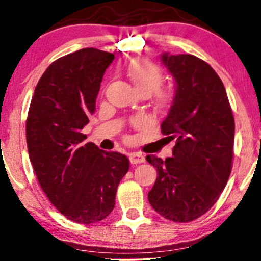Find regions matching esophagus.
<instances>
[{
	"instance_id": "esophagus-1",
	"label": "esophagus",
	"mask_w": 261,
	"mask_h": 261,
	"mask_svg": "<svg viewBox=\"0 0 261 261\" xmlns=\"http://www.w3.org/2000/svg\"><path fill=\"white\" fill-rule=\"evenodd\" d=\"M128 160H130L131 164H140L145 162V155L140 152H133V153L128 154Z\"/></svg>"
}]
</instances>
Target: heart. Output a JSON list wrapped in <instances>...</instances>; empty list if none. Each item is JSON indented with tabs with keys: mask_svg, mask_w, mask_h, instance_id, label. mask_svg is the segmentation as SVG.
<instances>
[{
	"mask_svg": "<svg viewBox=\"0 0 261 261\" xmlns=\"http://www.w3.org/2000/svg\"><path fill=\"white\" fill-rule=\"evenodd\" d=\"M127 76L139 94L146 93L151 95L160 88L162 83L161 70L147 60H136L131 62L127 68ZM168 99V93L160 92L157 94V100L161 106L166 104Z\"/></svg>",
	"mask_w": 261,
	"mask_h": 261,
	"instance_id": "obj_1",
	"label": "heart"
}]
</instances>
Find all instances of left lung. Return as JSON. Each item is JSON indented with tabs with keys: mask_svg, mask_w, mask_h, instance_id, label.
<instances>
[{
	"mask_svg": "<svg viewBox=\"0 0 261 261\" xmlns=\"http://www.w3.org/2000/svg\"><path fill=\"white\" fill-rule=\"evenodd\" d=\"M161 61L174 80L161 127L175 146L164 161L146 157L158 173L148 201L167 220L190 222L214 206L228 181L234 119L222 81L208 64L170 53L162 54Z\"/></svg>",
	"mask_w": 261,
	"mask_h": 261,
	"instance_id": "1",
	"label": "left lung"
}]
</instances>
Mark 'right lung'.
<instances>
[{
	"instance_id": "obj_1",
	"label": "right lung",
	"mask_w": 261,
	"mask_h": 261,
	"mask_svg": "<svg viewBox=\"0 0 261 261\" xmlns=\"http://www.w3.org/2000/svg\"><path fill=\"white\" fill-rule=\"evenodd\" d=\"M114 59L94 47L60 58L39 80L29 107L27 146L35 175L53 205L77 223L109 216L130 167L126 155L86 143L82 134Z\"/></svg>"
}]
</instances>
